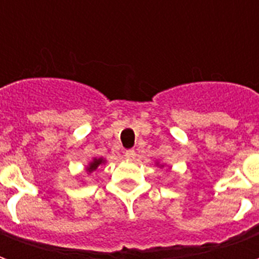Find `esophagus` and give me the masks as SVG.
<instances>
[{
	"instance_id": "obj_1",
	"label": "esophagus",
	"mask_w": 259,
	"mask_h": 259,
	"mask_svg": "<svg viewBox=\"0 0 259 259\" xmlns=\"http://www.w3.org/2000/svg\"><path fill=\"white\" fill-rule=\"evenodd\" d=\"M136 155H137V154H136L135 150H126V151H124V157L127 158L129 161H133L136 158Z\"/></svg>"
}]
</instances>
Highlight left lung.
I'll list each match as a JSON object with an SVG mask.
<instances>
[{
	"instance_id": "1",
	"label": "left lung",
	"mask_w": 259,
	"mask_h": 259,
	"mask_svg": "<svg viewBox=\"0 0 259 259\" xmlns=\"http://www.w3.org/2000/svg\"><path fill=\"white\" fill-rule=\"evenodd\" d=\"M155 163H157L159 168H163V166H165V163H159V162H155Z\"/></svg>"
}]
</instances>
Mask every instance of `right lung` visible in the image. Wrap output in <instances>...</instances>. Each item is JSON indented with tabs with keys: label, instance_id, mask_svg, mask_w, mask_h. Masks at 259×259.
I'll use <instances>...</instances> for the list:
<instances>
[{
	"label": "right lung",
	"instance_id": "obj_1",
	"mask_svg": "<svg viewBox=\"0 0 259 259\" xmlns=\"http://www.w3.org/2000/svg\"><path fill=\"white\" fill-rule=\"evenodd\" d=\"M105 162H107V159L104 157H94L90 162L85 165V172H87V175H91L93 172H96L97 169L100 168L101 165H104Z\"/></svg>",
	"mask_w": 259,
	"mask_h": 259
}]
</instances>
